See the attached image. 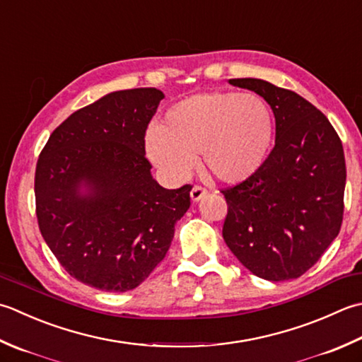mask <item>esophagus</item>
<instances>
[{
	"label": "esophagus",
	"instance_id": "esophagus-1",
	"mask_svg": "<svg viewBox=\"0 0 362 362\" xmlns=\"http://www.w3.org/2000/svg\"><path fill=\"white\" fill-rule=\"evenodd\" d=\"M207 194V189L205 188H202V187H199V185H194L193 188H191V193H189V196H191V201H199V199H202V197Z\"/></svg>",
	"mask_w": 362,
	"mask_h": 362
}]
</instances>
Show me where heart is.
Instances as JSON below:
<instances>
[{
  "label": "heart",
  "instance_id": "b5f03b06",
  "mask_svg": "<svg viewBox=\"0 0 362 362\" xmlns=\"http://www.w3.org/2000/svg\"><path fill=\"white\" fill-rule=\"evenodd\" d=\"M273 136V111L260 95L215 90L173 105L147 133L146 152L174 180L185 179L201 153L209 177L233 185L259 171Z\"/></svg>",
  "mask_w": 362,
  "mask_h": 362
}]
</instances>
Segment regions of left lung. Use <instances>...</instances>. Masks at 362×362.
Returning a JSON list of instances; mask_svg holds the SVG:
<instances>
[{
  "label": "left lung",
  "instance_id": "left-lung-1",
  "mask_svg": "<svg viewBox=\"0 0 362 362\" xmlns=\"http://www.w3.org/2000/svg\"><path fill=\"white\" fill-rule=\"evenodd\" d=\"M272 106L276 141L250 179L226 188L223 238L252 274L296 279L317 264L344 218L345 157L327 116L293 90L257 78H233Z\"/></svg>",
  "mask_w": 362,
  "mask_h": 362
}]
</instances>
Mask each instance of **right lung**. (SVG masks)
Returning <instances> with one entry per match:
<instances>
[{
    "label": "right lung",
    "mask_w": 362,
    "mask_h": 362,
    "mask_svg": "<svg viewBox=\"0 0 362 362\" xmlns=\"http://www.w3.org/2000/svg\"><path fill=\"white\" fill-rule=\"evenodd\" d=\"M165 97L111 92L56 129L35 166L42 237L72 278L105 292L133 290L165 259L191 185L166 189L151 174L146 130Z\"/></svg>",
    "instance_id": "1"
}]
</instances>
